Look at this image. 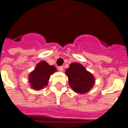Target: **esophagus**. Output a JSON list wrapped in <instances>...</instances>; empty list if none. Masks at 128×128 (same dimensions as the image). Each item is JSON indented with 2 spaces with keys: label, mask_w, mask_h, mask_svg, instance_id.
<instances>
[{
  "label": "esophagus",
  "mask_w": 128,
  "mask_h": 128,
  "mask_svg": "<svg viewBox=\"0 0 128 128\" xmlns=\"http://www.w3.org/2000/svg\"><path fill=\"white\" fill-rule=\"evenodd\" d=\"M58 70H59L60 72H62V71L64 70V67H63V66H59V67H58Z\"/></svg>",
  "instance_id": "esophagus-1"
}]
</instances>
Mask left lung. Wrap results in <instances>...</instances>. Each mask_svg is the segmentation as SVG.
I'll return each mask as SVG.
<instances>
[{
    "label": "left lung",
    "instance_id": "obj_1",
    "mask_svg": "<svg viewBox=\"0 0 128 128\" xmlns=\"http://www.w3.org/2000/svg\"><path fill=\"white\" fill-rule=\"evenodd\" d=\"M65 74L68 76L70 88L76 93L84 94L93 87L95 79L92 73L80 63H71Z\"/></svg>",
    "mask_w": 128,
    "mask_h": 128
}]
</instances>
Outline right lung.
Returning <instances> with one entry per match:
<instances>
[{"label": "right lung", "instance_id": "add662e5", "mask_svg": "<svg viewBox=\"0 0 128 128\" xmlns=\"http://www.w3.org/2000/svg\"><path fill=\"white\" fill-rule=\"evenodd\" d=\"M55 72H57V69L54 65L51 66L46 61H41L37 64L34 70L29 73V85L34 90H42L48 85L50 76Z\"/></svg>", "mask_w": 128, "mask_h": 128}]
</instances>
